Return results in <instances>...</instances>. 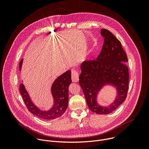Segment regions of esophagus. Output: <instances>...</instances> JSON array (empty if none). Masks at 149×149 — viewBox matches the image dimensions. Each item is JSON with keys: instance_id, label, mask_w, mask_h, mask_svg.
I'll use <instances>...</instances> for the list:
<instances>
[{"instance_id": "1", "label": "esophagus", "mask_w": 149, "mask_h": 149, "mask_svg": "<svg viewBox=\"0 0 149 149\" xmlns=\"http://www.w3.org/2000/svg\"><path fill=\"white\" fill-rule=\"evenodd\" d=\"M71 78H72V82H77L79 81V75L76 71L75 70L71 71Z\"/></svg>"}]
</instances>
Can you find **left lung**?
<instances>
[{
    "instance_id": "1",
    "label": "left lung",
    "mask_w": 149,
    "mask_h": 149,
    "mask_svg": "<svg viewBox=\"0 0 149 149\" xmlns=\"http://www.w3.org/2000/svg\"><path fill=\"white\" fill-rule=\"evenodd\" d=\"M104 38L101 52L94 61L81 64L79 82L90 110L98 114L112 113L125 101L129 90L128 62L121 42L109 31L101 29ZM105 85L115 88L117 94L114 101L104 106L97 102V95Z\"/></svg>"
}]
</instances>
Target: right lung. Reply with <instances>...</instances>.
<instances>
[{
    "label": "right lung",
    "instance_id": "obj_1",
    "mask_svg": "<svg viewBox=\"0 0 149 149\" xmlns=\"http://www.w3.org/2000/svg\"><path fill=\"white\" fill-rule=\"evenodd\" d=\"M22 62L23 59L19 62V71H21ZM71 82L70 70L58 77L54 81L51 88L54 104L48 110H42L33 104L23 83L20 84L19 91L29 112L40 118L52 120L60 117L65 112L68 104V88Z\"/></svg>",
    "mask_w": 149,
    "mask_h": 149
}]
</instances>
